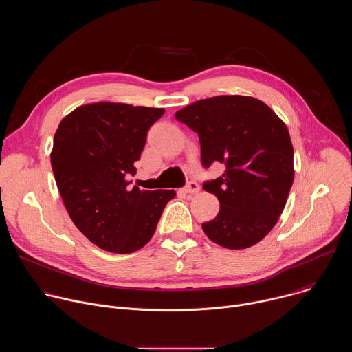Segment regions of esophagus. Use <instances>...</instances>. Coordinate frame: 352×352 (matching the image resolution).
<instances>
[{"label": "esophagus", "instance_id": "obj_1", "mask_svg": "<svg viewBox=\"0 0 352 352\" xmlns=\"http://www.w3.org/2000/svg\"><path fill=\"white\" fill-rule=\"evenodd\" d=\"M200 190V186L195 182V181H190L186 184V186L184 188V192L185 193H197Z\"/></svg>", "mask_w": 352, "mask_h": 352}]
</instances>
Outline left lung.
Masks as SVG:
<instances>
[{
  "label": "left lung",
  "instance_id": "obj_1",
  "mask_svg": "<svg viewBox=\"0 0 352 352\" xmlns=\"http://www.w3.org/2000/svg\"><path fill=\"white\" fill-rule=\"evenodd\" d=\"M175 118L199 136L202 164H226L204 189L220 202L219 214L202 224L214 243L245 249L276 226L294 182V148L283 120L250 96H216L186 106Z\"/></svg>",
  "mask_w": 352,
  "mask_h": 352
}]
</instances>
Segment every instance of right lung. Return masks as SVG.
I'll list each match as a JSON object with an SVG mask.
<instances>
[{
    "label": "right lung",
    "mask_w": 352,
    "mask_h": 352,
    "mask_svg": "<svg viewBox=\"0 0 352 352\" xmlns=\"http://www.w3.org/2000/svg\"><path fill=\"white\" fill-rule=\"evenodd\" d=\"M163 114L164 109L90 103L63 118L54 135L50 157L65 209L78 230L109 252L143 248L175 196L173 189L128 186L147 131Z\"/></svg>",
    "instance_id": "right-lung-1"
}]
</instances>
